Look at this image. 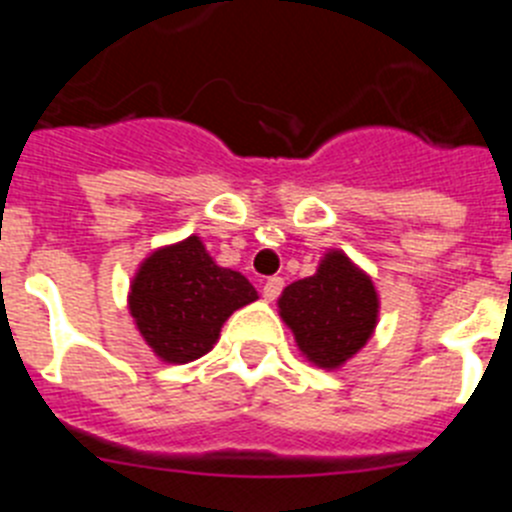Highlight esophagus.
<instances>
[{"label": "esophagus", "instance_id": "obj_1", "mask_svg": "<svg viewBox=\"0 0 512 512\" xmlns=\"http://www.w3.org/2000/svg\"><path fill=\"white\" fill-rule=\"evenodd\" d=\"M282 289H284V279L282 277H269L264 282V297L266 300H277L279 295H282Z\"/></svg>", "mask_w": 512, "mask_h": 512}]
</instances>
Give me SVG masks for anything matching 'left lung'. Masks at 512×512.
Returning <instances> with one entry per match:
<instances>
[{"label": "left lung", "instance_id": "8db88e82", "mask_svg": "<svg viewBox=\"0 0 512 512\" xmlns=\"http://www.w3.org/2000/svg\"><path fill=\"white\" fill-rule=\"evenodd\" d=\"M279 315L312 364L336 369L372 338L379 297L372 279L346 253L330 251L312 277L284 289Z\"/></svg>", "mask_w": 512, "mask_h": 512}]
</instances>
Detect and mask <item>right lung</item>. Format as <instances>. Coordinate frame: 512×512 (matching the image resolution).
<instances>
[{
	"label": "right lung",
	"mask_w": 512,
	"mask_h": 512,
	"mask_svg": "<svg viewBox=\"0 0 512 512\" xmlns=\"http://www.w3.org/2000/svg\"><path fill=\"white\" fill-rule=\"evenodd\" d=\"M259 300L241 271L212 261L197 235L158 248L130 284V315L158 359L189 364L215 346L238 307Z\"/></svg>",
	"instance_id": "add662e5"
}]
</instances>
